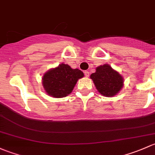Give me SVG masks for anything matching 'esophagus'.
<instances>
[{
    "mask_svg": "<svg viewBox=\"0 0 155 155\" xmlns=\"http://www.w3.org/2000/svg\"><path fill=\"white\" fill-rule=\"evenodd\" d=\"M84 74H85L86 77H89V72L88 71H84Z\"/></svg>",
    "mask_w": 155,
    "mask_h": 155,
    "instance_id": "obj_1",
    "label": "esophagus"
}]
</instances>
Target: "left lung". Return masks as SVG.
<instances>
[{"instance_id":"1","label":"left lung","mask_w":155,"mask_h":155,"mask_svg":"<svg viewBox=\"0 0 155 155\" xmlns=\"http://www.w3.org/2000/svg\"><path fill=\"white\" fill-rule=\"evenodd\" d=\"M90 78L98 92L107 97L116 95L123 87V78L107 64L97 67Z\"/></svg>"}]
</instances>
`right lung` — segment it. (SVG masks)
Segmentation results:
<instances>
[{
  "instance_id": "right-lung-1",
  "label": "right lung",
  "mask_w": 155,
  "mask_h": 155,
  "mask_svg": "<svg viewBox=\"0 0 155 155\" xmlns=\"http://www.w3.org/2000/svg\"><path fill=\"white\" fill-rule=\"evenodd\" d=\"M84 77L81 70L72 69L68 65L60 64L44 74L42 84L46 92L54 98H63L72 92L78 80Z\"/></svg>"
}]
</instances>
